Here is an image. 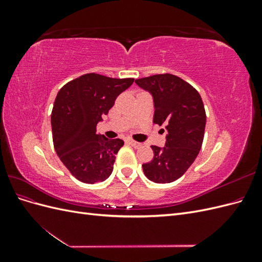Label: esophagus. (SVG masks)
Returning a JSON list of instances; mask_svg holds the SVG:
<instances>
[{
    "instance_id": "34e87169",
    "label": "esophagus",
    "mask_w": 262,
    "mask_h": 262,
    "mask_svg": "<svg viewBox=\"0 0 262 262\" xmlns=\"http://www.w3.org/2000/svg\"><path fill=\"white\" fill-rule=\"evenodd\" d=\"M126 142H128V143H129L130 145H132L134 148H139V147H141V146H142V144H141V143H139V142L134 141V140H132V139L126 140Z\"/></svg>"
}]
</instances>
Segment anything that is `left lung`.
Here are the masks:
<instances>
[{
  "instance_id": "8db88e82",
  "label": "left lung",
  "mask_w": 262,
  "mask_h": 262,
  "mask_svg": "<svg viewBox=\"0 0 262 262\" xmlns=\"http://www.w3.org/2000/svg\"><path fill=\"white\" fill-rule=\"evenodd\" d=\"M136 83L152 94L153 122L167 131L165 146H150L153 160L142 167L149 180L168 184L184 175L200 152L207 122L203 101L193 86L169 73L138 78Z\"/></svg>"
}]
</instances>
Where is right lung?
I'll return each instance as SVG.
<instances>
[{"label": "right lung", "instance_id": "1", "mask_svg": "<svg viewBox=\"0 0 262 262\" xmlns=\"http://www.w3.org/2000/svg\"><path fill=\"white\" fill-rule=\"evenodd\" d=\"M134 78L84 74L67 83L55 97L51 114L54 149L72 175L85 184L106 180L124 142L96 133V126L132 85Z\"/></svg>", "mask_w": 262, "mask_h": 262}]
</instances>
